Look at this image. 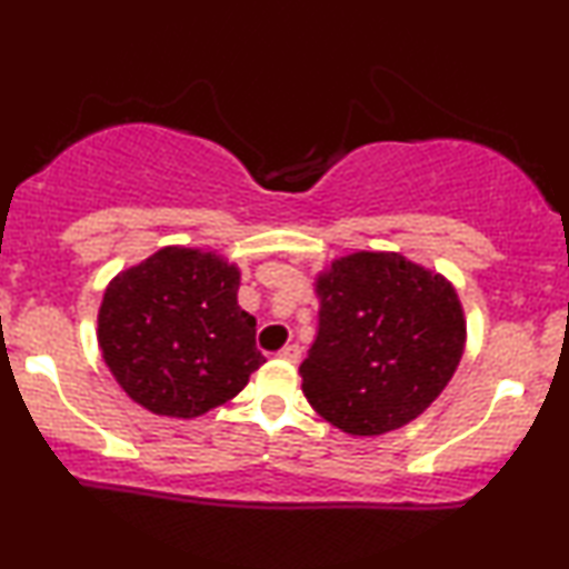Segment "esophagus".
Wrapping results in <instances>:
<instances>
[{
  "instance_id": "1",
  "label": "esophagus",
  "mask_w": 569,
  "mask_h": 569,
  "mask_svg": "<svg viewBox=\"0 0 569 569\" xmlns=\"http://www.w3.org/2000/svg\"><path fill=\"white\" fill-rule=\"evenodd\" d=\"M279 357H282V360H287V362H298L300 360V347L298 345H287V347L279 349Z\"/></svg>"
}]
</instances>
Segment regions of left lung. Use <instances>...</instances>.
<instances>
[{"mask_svg":"<svg viewBox=\"0 0 569 569\" xmlns=\"http://www.w3.org/2000/svg\"><path fill=\"white\" fill-rule=\"evenodd\" d=\"M318 333L300 365L302 393L349 435L417 419L461 362L463 308L446 277L401 253L337 259L316 282Z\"/></svg>","mask_w":569,"mask_h":569,"instance_id":"8db88e82","label":"left lung"}]
</instances>
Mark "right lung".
I'll return each mask as SVG.
<instances>
[{"label": "right lung", "instance_id": "right-lung-1", "mask_svg": "<svg viewBox=\"0 0 569 569\" xmlns=\"http://www.w3.org/2000/svg\"><path fill=\"white\" fill-rule=\"evenodd\" d=\"M238 284L222 256L168 246L106 287L98 345L139 407L191 419L243 391L267 360Z\"/></svg>", "mask_w": 569, "mask_h": 569}]
</instances>
